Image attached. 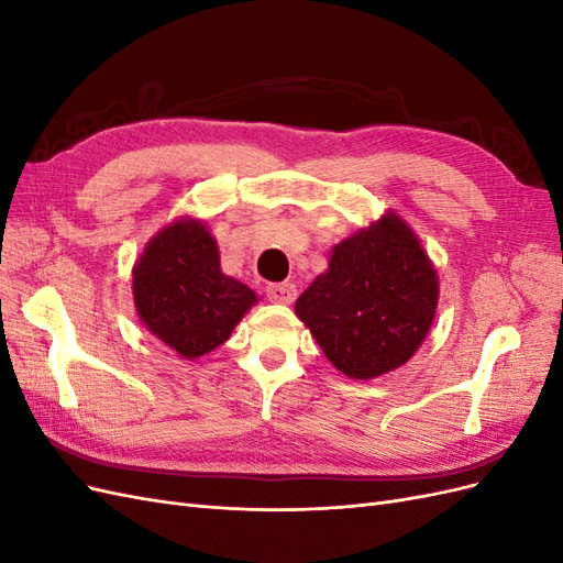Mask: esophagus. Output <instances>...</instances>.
<instances>
[{"mask_svg":"<svg viewBox=\"0 0 563 563\" xmlns=\"http://www.w3.org/2000/svg\"><path fill=\"white\" fill-rule=\"evenodd\" d=\"M265 294H267V300H272V302L291 305L296 300V286L288 284V282H284V284H269L265 288Z\"/></svg>","mask_w":563,"mask_h":563,"instance_id":"obj_1","label":"esophagus"}]
</instances>
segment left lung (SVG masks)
I'll use <instances>...</instances> for the list:
<instances>
[{
    "mask_svg": "<svg viewBox=\"0 0 563 563\" xmlns=\"http://www.w3.org/2000/svg\"><path fill=\"white\" fill-rule=\"evenodd\" d=\"M439 298L437 272L395 213L333 249L329 269L296 300L329 362L366 380L411 360Z\"/></svg>",
    "mask_w": 563,
    "mask_h": 563,
    "instance_id": "1",
    "label": "left lung"
}]
</instances>
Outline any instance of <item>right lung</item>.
Here are the masks:
<instances>
[{
  "instance_id": "right-lung-1",
  "label": "right lung",
  "mask_w": 563,
  "mask_h": 563,
  "mask_svg": "<svg viewBox=\"0 0 563 563\" xmlns=\"http://www.w3.org/2000/svg\"><path fill=\"white\" fill-rule=\"evenodd\" d=\"M133 300L152 333L195 360L225 343L255 294L220 272L207 228L183 218L164 228L133 267Z\"/></svg>"
}]
</instances>
